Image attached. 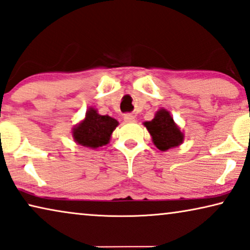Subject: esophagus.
<instances>
[{
  "label": "esophagus",
  "instance_id": "34e87169",
  "mask_svg": "<svg viewBox=\"0 0 250 250\" xmlns=\"http://www.w3.org/2000/svg\"><path fill=\"white\" fill-rule=\"evenodd\" d=\"M124 121L126 123H134L135 122V116L132 114H125L124 115Z\"/></svg>",
  "mask_w": 250,
  "mask_h": 250
}]
</instances>
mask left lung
Instances as JSON below:
<instances>
[{"instance_id":"1","label":"left lung","mask_w":250,"mask_h":250,"mask_svg":"<svg viewBox=\"0 0 250 250\" xmlns=\"http://www.w3.org/2000/svg\"><path fill=\"white\" fill-rule=\"evenodd\" d=\"M151 134L152 141L159 150L166 151L170 147L178 146L183 142L184 135L175 124L169 111L160 109L151 122L144 123Z\"/></svg>"}]
</instances>
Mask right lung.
Instances as JSON below:
<instances>
[{"instance_id": "right-lung-1", "label": "right lung", "mask_w": 250, "mask_h": 250, "mask_svg": "<svg viewBox=\"0 0 250 250\" xmlns=\"http://www.w3.org/2000/svg\"><path fill=\"white\" fill-rule=\"evenodd\" d=\"M118 122L110 116H103L93 108L86 111L84 121L73 131L75 142L92 149L106 146L109 142L111 133L117 127Z\"/></svg>"}]
</instances>
